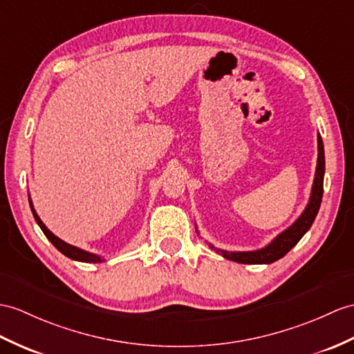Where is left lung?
Instances as JSON below:
<instances>
[{"label": "left lung", "instance_id": "left-lung-1", "mask_svg": "<svg viewBox=\"0 0 354 354\" xmlns=\"http://www.w3.org/2000/svg\"><path fill=\"white\" fill-rule=\"evenodd\" d=\"M323 178H324V147L323 140L318 135V159H317V169L314 177V185L311 196H309V203L304 213L300 214L299 219L288 227L286 231H282L279 236L274 237L272 242L258 251H249V252H230L216 249V252L222 254L227 260L242 263V264H270L273 261L279 260L286 255L292 246H296L299 240L305 236V232L311 228L313 222L317 216L318 210H320L322 198H323ZM210 248H213L210 245ZM214 249V248H213Z\"/></svg>", "mask_w": 354, "mask_h": 354}]
</instances>
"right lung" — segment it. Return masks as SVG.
<instances>
[{
  "mask_svg": "<svg viewBox=\"0 0 354 354\" xmlns=\"http://www.w3.org/2000/svg\"><path fill=\"white\" fill-rule=\"evenodd\" d=\"M28 200H30V207H31L32 216H34V219H36L37 225L41 228L43 234L46 236V239L58 249L59 252L64 254V255L68 257V258H72V260H75V261H82V263H102V261H103L102 257H99V255H96V254L87 252V251H84V249H80V248H76V246L68 245V243L64 242V240L58 239V237L54 234V232H50V231L46 228L45 223H43V222L40 221V218H39V214L36 213V210H34L32 203H31V198H28Z\"/></svg>",
  "mask_w": 354,
  "mask_h": 354,
  "instance_id": "right-lung-1",
  "label": "right lung"
}]
</instances>
